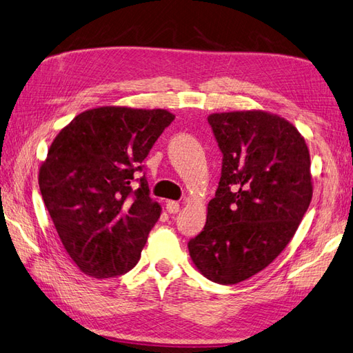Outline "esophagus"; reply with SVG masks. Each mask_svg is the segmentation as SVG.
<instances>
[{"mask_svg":"<svg viewBox=\"0 0 353 353\" xmlns=\"http://www.w3.org/2000/svg\"><path fill=\"white\" fill-rule=\"evenodd\" d=\"M179 209H180V204H179L177 201H168V203H167L168 214H177Z\"/></svg>","mask_w":353,"mask_h":353,"instance_id":"34e87169","label":"esophagus"}]
</instances>
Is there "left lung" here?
<instances>
[{"mask_svg": "<svg viewBox=\"0 0 353 353\" xmlns=\"http://www.w3.org/2000/svg\"><path fill=\"white\" fill-rule=\"evenodd\" d=\"M208 120L223 171L206 225L188 250L208 280L237 284L272 263L296 233L313 196L310 152L278 114L228 111Z\"/></svg>", "mask_w": 353, "mask_h": 353, "instance_id": "left-lung-1", "label": "left lung"}]
</instances>
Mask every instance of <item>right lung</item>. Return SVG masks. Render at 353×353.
<instances>
[{
	"instance_id": "add662e5",
	"label": "right lung",
	"mask_w": 353,
	"mask_h": 353,
	"mask_svg": "<svg viewBox=\"0 0 353 353\" xmlns=\"http://www.w3.org/2000/svg\"><path fill=\"white\" fill-rule=\"evenodd\" d=\"M174 114L99 106L78 114L49 147L39 186L64 250L81 272L110 278L132 269L161 216L137 170Z\"/></svg>"
}]
</instances>
